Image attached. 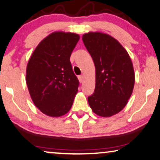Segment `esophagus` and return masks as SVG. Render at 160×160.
Wrapping results in <instances>:
<instances>
[{
    "label": "esophagus",
    "instance_id": "obj_1",
    "mask_svg": "<svg viewBox=\"0 0 160 160\" xmlns=\"http://www.w3.org/2000/svg\"><path fill=\"white\" fill-rule=\"evenodd\" d=\"M83 79H84V76H83V75H80V76H78V80H79V81H80V83H82V82Z\"/></svg>",
    "mask_w": 160,
    "mask_h": 160
}]
</instances>
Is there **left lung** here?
Wrapping results in <instances>:
<instances>
[{"mask_svg": "<svg viewBox=\"0 0 160 160\" xmlns=\"http://www.w3.org/2000/svg\"><path fill=\"white\" fill-rule=\"evenodd\" d=\"M82 41L95 67V88L88 103L92 112L108 118L125 107L135 85L130 55L118 40L100 32L82 35Z\"/></svg>", "mask_w": 160, "mask_h": 160, "instance_id": "obj_1", "label": "left lung"}]
</instances>
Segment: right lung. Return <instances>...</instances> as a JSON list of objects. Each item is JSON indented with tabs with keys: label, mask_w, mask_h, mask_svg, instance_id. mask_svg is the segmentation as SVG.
I'll list each match as a JSON object with an SVG mask.
<instances>
[{
	"label": "right lung",
	"mask_w": 160,
	"mask_h": 160,
	"mask_svg": "<svg viewBox=\"0 0 160 160\" xmlns=\"http://www.w3.org/2000/svg\"><path fill=\"white\" fill-rule=\"evenodd\" d=\"M79 39L73 32H53L40 41L28 62L25 80L30 98L48 116H62L72 107L79 81L70 58Z\"/></svg>",
	"instance_id": "add662e5"
}]
</instances>
